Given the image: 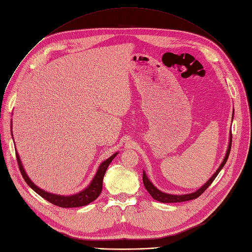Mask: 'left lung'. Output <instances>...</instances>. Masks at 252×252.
<instances>
[{"mask_svg":"<svg viewBox=\"0 0 252 252\" xmlns=\"http://www.w3.org/2000/svg\"><path fill=\"white\" fill-rule=\"evenodd\" d=\"M231 145H232V133L230 135V141H229V146H228V150L226 152V157L223 160V162L221 163V165L219 166V168L216 170V172L213 175V177L201 188L199 189L197 191L195 192H191V193H187V195H169V193H165V192H162L160 191L159 189H158L156 187H154L150 181L148 180V178L146 177L145 172L143 171V184H144V187L145 189H147V191L150 193V196L154 199L157 200L158 202H161V203H180V202H186V201H189V200H193V199H197L198 197H200L202 193L209 188V186L214 182V180L216 179V177L218 176V173L220 172V170L223 168V166L225 165L228 158H229V154H230V151H231Z\"/></svg>","mask_w":252,"mask_h":252,"instance_id":"left-lung-1","label":"left lung"}]
</instances>
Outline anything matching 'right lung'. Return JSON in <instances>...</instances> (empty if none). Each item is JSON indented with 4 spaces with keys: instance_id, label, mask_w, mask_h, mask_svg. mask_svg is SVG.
<instances>
[{
    "instance_id": "1",
    "label": "right lung",
    "mask_w": 252,
    "mask_h": 252,
    "mask_svg": "<svg viewBox=\"0 0 252 252\" xmlns=\"http://www.w3.org/2000/svg\"><path fill=\"white\" fill-rule=\"evenodd\" d=\"M11 128H12V122H11ZM12 132V131H11ZM13 136V135H12ZM117 156V153H114L111 158H109L108 159H106L99 167L98 171H96L95 176L94 178V180L92 181L91 185L84 189L83 191L76 193V195L73 196H57V195H53V193L47 192L45 190H42L41 189H39L38 187H36L31 180L28 178V176L26 175V172L22 166L20 158H19L18 153L16 152V158H17V162H18V166L19 169L21 171V175L24 179V181L27 183V185L34 190L36 191L38 195L41 196L43 199H45L46 201H48L49 203L59 206L62 208H75V207H83L86 206L90 203H92L93 201H94L96 198L100 196V193L102 191L103 189V179L105 176V172L109 166V164L111 163V161L115 158V157Z\"/></svg>"
}]
</instances>
